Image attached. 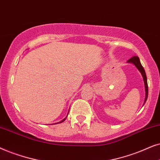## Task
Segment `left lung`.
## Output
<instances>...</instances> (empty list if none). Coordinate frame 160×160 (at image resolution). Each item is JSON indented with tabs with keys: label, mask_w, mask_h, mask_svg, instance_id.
<instances>
[{
	"label": "left lung",
	"mask_w": 160,
	"mask_h": 160,
	"mask_svg": "<svg viewBox=\"0 0 160 160\" xmlns=\"http://www.w3.org/2000/svg\"><path fill=\"white\" fill-rule=\"evenodd\" d=\"M127 63H132L136 67V68L139 70V72L141 73L142 78H143V81H144V85H145V91H146V98H145L144 100V104L146 103L147 98H148V83H147V78H146V72H145V70L143 69V67H142L141 63H140V59L138 56H134L132 58H131L129 60H128ZM143 104V105H144Z\"/></svg>",
	"instance_id": "left-lung-1"
}]
</instances>
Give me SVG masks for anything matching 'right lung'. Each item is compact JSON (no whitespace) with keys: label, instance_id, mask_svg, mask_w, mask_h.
Masks as SVG:
<instances>
[{"label":"right lung","instance_id":"add662e5","mask_svg":"<svg viewBox=\"0 0 160 160\" xmlns=\"http://www.w3.org/2000/svg\"><path fill=\"white\" fill-rule=\"evenodd\" d=\"M68 114H69V112H68ZM68 114H67V116H66V118H64L63 119V120H61V121H59V122H58V123H52V124H57V123H62V122H63V121H64L65 120H66V118H67V116H68Z\"/></svg>","mask_w":160,"mask_h":160}]
</instances>
